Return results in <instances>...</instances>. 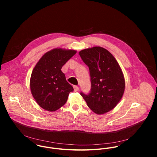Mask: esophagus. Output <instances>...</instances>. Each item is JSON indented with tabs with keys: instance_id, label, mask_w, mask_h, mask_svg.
<instances>
[{
	"instance_id": "1",
	"label": "esophagus",
	"mask_w": 157,
	"mask_h": 157,
	"mask_svg": "<svg viewBox=\"0 0 157 157\" xmlns=\"http://www.w3.org/2000/svg\"><path fill=\"white\" fill-rule=\"evenodd\" d=\"M74 89L75 92H77V91L79 90V87L78 86L75 85V86H74Z\"/></svg>"
}]
</instances>
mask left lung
<instances>
[{
  "label": "left lung",
  "instance_id": "left-lung-1",
  "mask_svg": "<svg viewBox=\"0 0 157 157\" xmlns=\"http://www.w3.org/2000/svg\"><path fill=\"white\" fill-rule=\"evenodd\" d=\"M89 67L91 88L80 95L90 109L97 114L112 110L121 100L124 90V78L118 62L106 49L96 46L79 52Z\"/></svg>",
  "mask_w": 157,
  "mask_h": 157
}]
</instances>
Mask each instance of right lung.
<instances>
[{
  "mask_svg": "<svg viewBox=\"0 0 157 157\" xmlns=\"http://www.w3.org/2000/svg\"><path fill=\"white\" fill-rule=\"evenodd\" d=\"M75 53L74 50L52 49L45 54L34 68L30 80L31 93L45 110L55 111L61 108L74 90L61 69Z\"/></svg>",
  "mask_w": 157,
  "mask_h": 157,
  "instance_id": "add662e5",
  "label": "right lung"
}]
</instances>
